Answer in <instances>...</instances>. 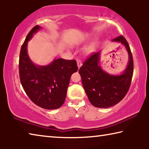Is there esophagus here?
<instances>
[{
  "instance_id": "obj_1",
  "label": "esophagus",
  "mask_w": 149,
  "mask_h": 149,
  "mask_svg": "<svg viewBox=\"0 0 149 149\" xmlns=\"http://www.w3.org/2000/svg\"><path fill=\"white\" fill-rule=\"evenodd\" d=\"M77 67H78V68H80L81 66V65H82L81 61L80 60L77 59Z\"/></svg>"
}]
</instances>
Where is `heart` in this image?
<instances>
[{
	"mask_svg": "<svg viewBox=\"0 0 149 149\" xmlns=\"http://www.w3.org/2000/svg\"><path fill=\"white\" fill-rule=\"evenodd\" d=\"M90 50H92V49H90Z\"/></svg>",
	"mask_w": 149,
	"mask_h": 149,
	"instance_id": "1",
	"label": "heart"
}]
</instances>
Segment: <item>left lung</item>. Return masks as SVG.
Returning a JSON list of instances; mask_svg holds the SVG:
<instances>
[{"label":"left lung","instance_id":"obj_1","mask_svg":"<svg viewBox=\"0 0 149 149\" xmlns=\"http://www.w3.org/2000/svg\"><path fill=\"white\" fill-rule=\"evenodd\" d=\"M112 41L124 45L129 55V62L122 74L113 75L103 71L99 65L100 51L91 54L79 70L88 99L97 108H109L118 104L127 94L132 83L133 60L130 45L122 35Z\"/></svg>","mask_w":149,"mask_h":149}]
</instances>
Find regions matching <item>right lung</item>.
Here are the masks:
<instances>
[{
  "mask_svg": "<svg viewBox=\"0 0 149 149\" xmlns=\"http://www.w3.org/2000/svg\"><path fill=\"white\" fill-rule=\"evenodd\" d=\"M41 28L35 26L22 45L19 59V79L33 102L45 109L54 110L64 104L70 77L78 68L75 60L54 59L45 66L36 65L31 62L27 52V42Z\"/></svg>",
  "mask_w": 149,
  "mask_h": 149,
  "instance_id": "right-lung-1",
  "label": "right lung"
}]
</instances>
